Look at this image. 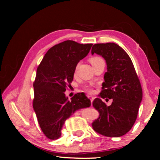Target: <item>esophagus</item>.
<instances>
[{
  "mask_svg": "<svg viewBox=\"0 0 160 160\" xmlns=\"http://www.w3.org/2000/svg\"><path fill=\"white\" fill-rule=\"evenodd\" d=\"M88 98L90 99L91 101H93L94 99V97H92V96H90V95H88Z\"/></svg>",
  "mask_w": 160,
  "mask_h": 160,
  "instance_id": "1",
  "label": "esophagus"
}]
</instances>
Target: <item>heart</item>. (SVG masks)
<instances>
[{"instance_id": "heart-1", "label": "heart", "mask_w": 160, "mask_h": 160, "mask_svg": "<svg viewBox=\"0 0 160 160\" xmlns=\"http://www.w3.org/2000/svg\"><path fill=\"white\" fill-rule=\"evenodd\" d=\"M100 60H102V59L101 58H99V57H97V56H94V57H92V58H91L90 59V62L91 63L92 66V65H94V63H96L97 62L99 61ZM77 68H78V66L75 67V70H74V74L75 75H76ZM85 91L88 92V93H92L93 92L92 88H90V87H87V88H85Z\"/></svg>"}]
</instances>
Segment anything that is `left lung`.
<instances>
[{
    "mask_svg": "<svg viewBox=\"0 0 160 160\" xmlns=\"http://www.w3.org/2000/svg\"><path fill=\"white\" fill-rule=\"evenodd\" d=\"M94 53L102 56L107 66L99 97L113 102L107 106L100 98L94 100L93 107L99 116L92 123V128L104 136H122L131 129L137 118L142 99L139 78L128 53L115 43L94 44Z\"/></svg>",
    "mask_w": 160,
    "mask_h": 160,
    "instance_id": "1",
    "label": "left lung"
}]
</instances>
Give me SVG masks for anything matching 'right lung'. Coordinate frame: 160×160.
I'll return each instance as SVG.
<instances>
[{
    "instance_id": "1",
    "label": "right lung",
    "mask_w": 160,
    "mask_h": 160,
    "mask_svg": "<svg viewBox=\"0 0 160 160\" xmlns=\"http://www.w3.org/2000/svg\"><path fill=\"white\" fill-rule=\"evenodd\" d=\"M92 46L72 40L61 42L47 51L37 68L33 108L40 128L48 139L60 138L65 121L78 109L90 107V100L84 92L68 100L65 92L71 87L78 62L88 55Z\"/></svg>"
}]
</instances>
